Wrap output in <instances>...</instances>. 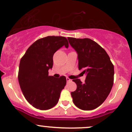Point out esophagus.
<instances>
[{"instance_id":"esophagus-1","label":"esophagus","mask_w":132,"mask_h":132,"mask_svg":"<svg viewBox=\"0 0 132 132\" xmlns=\"http://www.w3.org/2000/svg\"><path fill=\"white\" fill-rule=\"evenodd\" d=\"M66 80H67V82H71L72 81V80H71V79H70L69 78H67Z\"/></svg>"}]
</instances>
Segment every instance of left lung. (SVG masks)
Returning a JSON list of instances; mask_svg holds the SVG:
<instances>
[{
  "mask_svg": "<svg viewBox=\"0 0 132 132\" xmlns=\"http://www.w3.org/2000/svg\"><path fill=\"white\" fill-rule=\"evenodd\" d=\"M78 54V69L86 75L85 83L73 80L77 89L71 93L73 102L79 109L90 111L97 108L108 96L114 83V68L103 47L89 38H68Z\"/></svg>",
  "mask_w": 132,
  "mask_h": 132,
  "instance_id": "8db88e82",
  "label": "left lung"
}]
</instances>
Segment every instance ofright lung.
I'll use <instances>...</instances> for the list:
<instances>
[{"instance_id": "add662e5", "label": "right lung", "mask_w": 132, "mask_h": 132, "mask_svg": "<svg viewBox=\"0 0 132 132\" xmlns=\"http://www.w3.org/2000/svg\"><path fill=\"white\" fill-rule=\"evenodd\" d=\"M63 46L69 47L66 38L47 36L36 41L29 46L20 60L18 81L27 101L40 110L55 106L60 93L66 85V77L49 76L53 66V55Z\"/></svg>"}]
</instances>
